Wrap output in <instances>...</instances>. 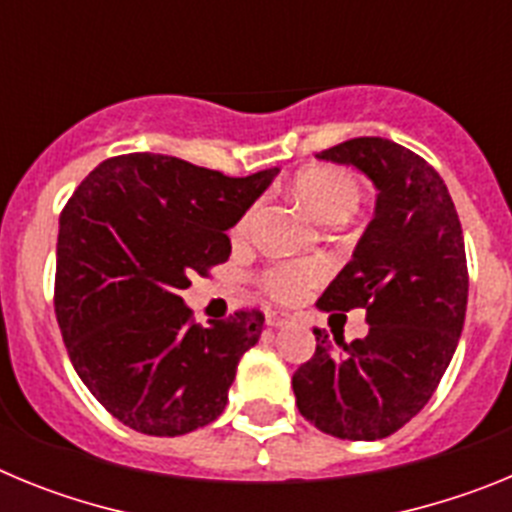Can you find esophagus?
Segmentation results:
<instances>
[{"label":"esophagus","instance_id":"obj_1","mask_svg":"<svg viewBox=\"0 0 512 512\" xmlns=\"http://www.w3.org/2000/svg\"><path fill=\"white\" fill-rule=\"evenodd\" d=\"M287 323H289L287 312H277V310L266 312V325H271V328H284Z\"/></svg>","mask_w":512,"mask_h":512}]
</instances>
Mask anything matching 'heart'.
<instances>
[{
	"instance_id": "1",
	"label": "heart",
	"mask_w": 512,
	"mask_h": 512,
	"mask_svg": "<svg viewBox=\"0 0 512 512\" xmlns=\"http://www.w3.org/2000/svg\"><path fill=\"white\" fill-rule=\"evenodd\" d=\"M295 197L312 212V215L330 223L336 217L354 215L359 207L361 192L359 184L351 174L338 169H305L297 174L295 179ZM246 215L238 223V233L248 225ZM323 277V266L318 261H284V264L271 266L266 271V287L271 289V295H277L279 300H297L310 287L320 282Z\"/></svg>"
}]
</instances>
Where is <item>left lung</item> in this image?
I'll use <instances>...</instances> for the list:
<instances>
[{"label": "left lung", "instance_id": "8db88e82", "mask_svg": "<svg viewBox=\"0 0 512 512\" xmlns=\"http://www.w3.org/2000/svg\"><path fill=\"white\" fill-rule=\"evenodd\" d=\"M315 158L354 166L377 189L372 223L318 307H364L351 343L315 330L292 377L302 418L348 441L387 438L425 408L467 315V253L451 194L428 161L387 138H354Z\"/></svg>", "mask_w": 512, "mask_h": 512}]
</instances>
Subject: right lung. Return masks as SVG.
<instances>
[{
	"mask_svg": "<svg viewBox=\"0 0 512 512\" xmlns=\"http://www.w3.org/2000/svg\"><path fill=\"white\" fill-rule=\"evenodd\" d=\"M279 169L233 179L182 158H107L58 220L56 318L71 364L120 423L184 436L228 405L238 361L264 330L259 310L194 325V271L230 256L228 230Z\"/></svg>",
	"mask_w": 512,
	"mask_h": 512,
	"instance_id": "1",
	"label": "right lung"
}]
</instances>
